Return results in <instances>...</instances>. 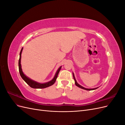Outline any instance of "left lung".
Here are the masks:
<instances>
[{
	"instance_id": "8db88e82",
	"label": "left lung",
	"mask_w": 125,
	"mask_h": 125,
	"mask_svg": "<svg viewBox=\"0 0 125 125\" xmlns=\"http://www.w3.org/2000/svg\"><path fill=\"white\" fill-rule=\"evenodd\" d=\"M73 79H74V81H75V84L76 85V86H78L79 88H81V89H82L85 90H88V91L94 90H95V89H97V88H99V87H97V88H93V89H87V88H84V87H83V86H81V85H80V84H78V83H77V82L76 80H75V77H74V73H73Z\"/></svg>"
}]
</instances>
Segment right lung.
I'll use <instances>...</instances> for the list:
<instances>
[{"label":"right lung","mask_w":125,"mask_h":125,"mask_svg":"<svg viewBox=\"0 0 125 125\" xmlns=\"http://www.w3.org/2000/svg\"><path fill=\"white\" fill-rule=\"evenodd\" d=\"M22 50H23V47L22 48L21 50L20 51V58H19V73H20V74L21 75V77L22 79H23V80L30 87H31V88H34V89H44V88H47V87L50 86L52 85V84H54V83L56 81L57 78L58 74L59 73V71L62 68V66H60L59 68L57 70V71H56L54 77L50 81H48V82H46V83H41L37 82L35 81H34V80H32L31 79H30L29 77H28L27 76H26V75H25L24 74V73H23V71H22V68H21V54H22Z\"/></svg>","instance_id":"add662e5"}]
</instances>
